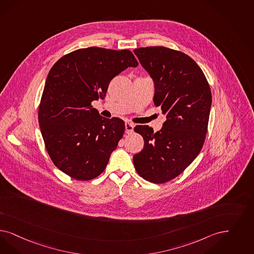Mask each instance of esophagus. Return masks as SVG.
<instances>
[{"label":"esophagus","mask_w":254,"mask_h":254,"mask_svg":"<svg viewBox=\"0 0 254 254\" xmlns=\"http://www.w3.org/2000/svg\"><path fill=\"white\" fill-rule=\"evenodd\" d=\"M125 128H126V133L130 134V133L133 132L134 126H133V124H131V123H126L125 124Z\"/></svg>","instance_id":"obj_1"}]
</instances>
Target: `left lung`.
Masks as SVG:
<instances>
[{
    "mask_svg": "<svg viewBox=\"0 0 254 254\" xmlns=\"http://www.w3.org/2000/svg\"><path fill=\"white\" fill-rule=\"evenodd\" d=\"M154 81V104L166 121L154 132L148 126L134 130L144 140L133 156L137 173L146 181L160 184L180 175L199 155L207 132L212 96L203 72L189 55L165 47L134 50Z\"/></svg>",
    "mask_w": 254,
    "mask_h": 254,
    "instance_id": "1",
    "label": "left lung"
}]
</instances>
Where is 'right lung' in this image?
<instances>
[{"instance_id":"add662e5","label":"right lung","mask_w":254,"mask_h":254,"mask_svg":"<svg viewBox=\"0 0 254 254\" xmlns=\"http://www.w3.org/2000/svg\"><path fill=\"white\" fill-rule=\"evenodd\" d=\"M138 62L130 51L90 47L63 56L45 83L38 123L54 165L76 180L100 175L125 131V123L99 115L91 103L110 81Z\"/></svg>"}]
</instances>
